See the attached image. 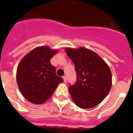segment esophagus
I'll return each mask as SVG.
<instances>
[{
  "instance_id": "34e87169",
  "label": "esophagus",
  "mask_w": 133,
  "mask_h": 133,
  "mask_svg": "<svg viewBox=\"0 0 133 133\" xmlns=\"http://www.w3.org/2000/svg\"><path fill=\"white\" fill-rule=\"evenodd\" d=\"M63 81H64V82H66V81H67V77H66V76H63Z\"/></svg>"
}]
</instances>
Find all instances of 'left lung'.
<instances>
[{
  "label": "left lung",
  "mask_w": 133,
  "mask_h": 133,
  "mask_svg": "<svg viewBox=\"0 0 133 133\" xmlns=\"http://www.w3.org/2000/svg\"><path fill=\"white\" fill-rule=\"evenodd\" d=\"M65 52L75 63L77 72L76 83L69 86L72 99L81 108L95 107L111 88L109 66L97 53L85 48H66Z\"/></svg>",
  "instance_id": "1"
}]
</instances>
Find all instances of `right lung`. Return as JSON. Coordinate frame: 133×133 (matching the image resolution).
<instances>
[{
  "mask_svg": "<svg viewBox=\"0 0 133 133\" xmlns=\"http://www.w3.org/2000/svg\"><path fill=\"white\" fill-rule=\"evenodd\" d=\"M48 46L32 50L18 65L16 81L22 95L28 101L41 104L50 99L63 79L56 75L50 59L57 53Z\"/></svg>",
  "mask_w": 133,
  "mask_h": 133,
  "instance_id": "1",
  "label": "right lung"
}]
</instances>
